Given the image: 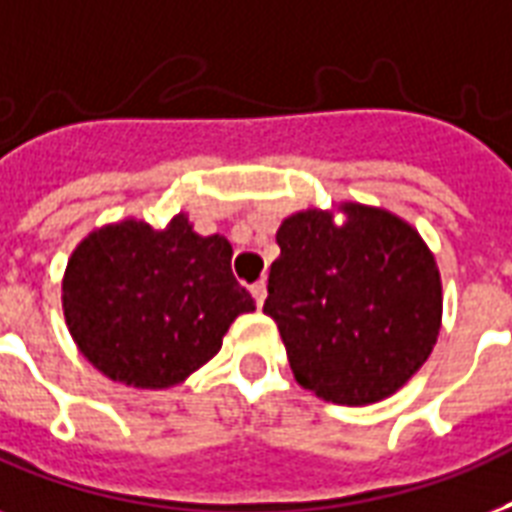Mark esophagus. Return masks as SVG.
Wrapping results in <instances>:
<instances>
[{"mask_svg":"<svg viewBox=\"0 0 512 512\" xmlns=\"http://www.w3.org/2000/svg\"><path fill=\"white\" fill-rule=\"evenodd\" d=\"M252 298L257 300V306H263L265 298H268V287H265L263 279H260V282L252 284Z\"/></svg>","mask_w":512,"mask_h":512,"instance_id":"34e87169","label":"esophagus"}]
</instances>
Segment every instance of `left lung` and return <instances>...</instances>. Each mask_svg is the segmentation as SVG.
Wrapping results in <instances>:
<instances>
[{"label": "left lung", "mask_w": 512, "mask_h": 512, "mask_svg": "<svg viewBox=\"0 0 512 512\" xmlns=\"http://www.w3.org/2000/svg\"><path fill=\"white\" fill-rule=\"evenodd\" d=\"M276 241L263 311L295 381L338 405L403 389L443 322V282L419 230L381 206L341 201L284 217Z\"/></svg>", "instance_id": "left-lung-1"}]
</instances>
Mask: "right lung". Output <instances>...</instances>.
Instances as JSON below:
<instances>
[{"label": "right lung", "mask_w": 512, "mask_h": 512, "mask_svg": "<svg viewBox=\"0 0 512 512\" xmlns=\"http://www.w3.org/2000/svg\"><path fill=\"white\" fill-rule=\"evenodd\" d=\"M230 257V241L195 233L185 212L163 228L136 217L93 228L61 279L72 341L117 384H182L222 349L236 317L255 311Z\"/></svg>", "instance_id": "obj_1"}]
</instances>
